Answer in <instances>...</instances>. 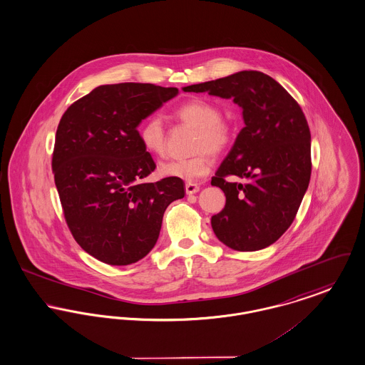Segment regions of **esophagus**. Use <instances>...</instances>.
<instances>
[{"instance_id": "esophagus-1", "label": "esophagus", "mask_w": 365, "mask_h": 365, "mask_svg": "<svg viewBox=\"0 0 365 365\" xmlns=\"http://www.w3.org/2000/svg\"><path fill=\"white\" fill-rule=\"evenodd\" d=\"M186 194H195L200 190V186L197 183H186Z\"/></svg>"}]
</instances>
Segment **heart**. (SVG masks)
<instances>
[{
    "label": "heart",
    "mask_w": 365,
    "mask_h": 365,
    "mask_svg": "<svg viewBox=\"0 0 365 365\" xmlns=\"http://www.w3.org/2000/svg\"><path fill=\"white\" fill-rule=\"evenodd\" d=\"M175 117L195 128L193 157L170 160L160 164L158 172L167 178L194 182L207 176L212 168V157L227 150L235 140V125L222 117L220 108L204 99H190L175 110ZM138 138L142 148L153 155L165 153V128L160 115L153 114L138 127Z\"/></svg>",
    "instance_id": "b5f03b06"
}]
</instances>
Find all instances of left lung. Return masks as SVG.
I'll list each match as a JSON object with an SVG mask.
<instances>
[{"instance_id": "8db88e82", "label": "left lung", "mask_w": 365, "mask_h": 365, "mask_svg": "<svg viewBox=\"0 0 365 365\" xmlns=\"http://www.w3.org/2000/svg\"><path fill=\"white\" fill-rule=\"evenodd\" d=\"M183 91L233 98L242 108L245 127L211 180L226 195L225 208L211 219L215 235L241 252L272 245L294 222L312 175L310 129L298 102L255 70ZM229 175L245 182H229Z\"/></svg>"}]
</instances>
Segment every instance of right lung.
<instances>
[{
	"mask_svg": "<svg viewBox=\"0 0 365 365\" xmlns=\"http://www.w3.org/2000/svg\"><path fill=\"white\" fill-rule=\"evenodd\" d=\"M178 95V88L121 83L95 88L67 108L52 155L66 223L89 255L125 266L155 245L163 216L185 197L182 179H142L155 170L138 125Z\"/></svg>",
	"mask_w": 365,
	"mask_h": 365,
	"instance_id": "obj_1",
	"label": "right lung"
}]
</instances>
